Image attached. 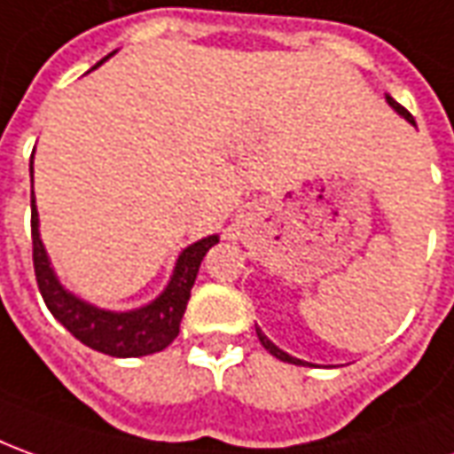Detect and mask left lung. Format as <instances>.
Listing matches in <instances>:
<instances>
[{
  "mask_svg": "<svg viewBox=\"0 0 454 454\" xmlns=\"http://www.w3.org/2000/svg\"><path fill=\"white\" fill-rule=\"evenodd\" d=\"M386 101H388L390 106H393V108H395V111H398L400 115H403V118H408V121H411L412 126H415V118H412V115L408 114V111H405V108H403V106H400L398 101H393V98H390V96H386ZM257 336H259V340H262V346H264V348H267V351L271 353V356H274V358H279V361H284V364L306 365L304 361H299V358H292V356H289V353H284V351H281V348H277V346H274V343H271V340H269L267 336H264V333H262V331H259V328H257Z\"/></svg>",
  "mask_w": 454,
  "mask_h": 454,
  "instance_id": "8db88e82",
  "label": "left lung"
}]
</instances>
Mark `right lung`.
Returning <instances> with one entry per match:
<instances>
[{
  "label": "right lung",
  "instance_id": "obj_1",
  "mask_svg": "<svg viewBox=\"0 0 454 454\" xmlns=\"http://www.w3.org/2000/svg\"><path fill=\"white\" fill-rule=\"evenodd\" d=\"M212 245H217V237H207L187 247L175 264L168 289L153 304L143 306L137 311H128V314L101 311L96 306L78 301L76 296L64 292V286L56 281L42 239H39V215L34 207V190H31V257H34V274H36L43 301L49 306V311L81 343H86L93 351L115 356V358H136V356L158 353L177 339L190 289L197 279V269Z\"/></svg>",
  "mask_w": 454,
  "mask_h": 454
}]
</instances>
